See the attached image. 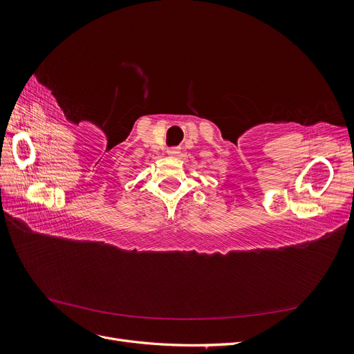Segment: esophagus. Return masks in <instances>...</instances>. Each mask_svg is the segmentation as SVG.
I'll use <instances>...</instances> for the list:
<instances>
[{"label":"esophagus","instance_id":"34e87169","mask_svg":"<svg viewBox=\"0 0 354 354\" xmlns=\"http://www.w3.org/2000/svg\"><path fill=\"white\" fill-rule=\"evenodd\" d=\"M178 152H180V149H178V147H173V149H169V151H168V153H169L171 156H176V155H178Z\"/></svg>","mask_w":354,"mask_h":354}]
</instances>
